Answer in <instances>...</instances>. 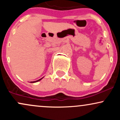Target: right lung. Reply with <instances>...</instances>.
I'll list each match as a JSON object with an SVG mask.
<instances>
[{
    "mask_svg": "<svg viewBox=\"0 0 120 120\" xmlns=\"http://www.w3.org/2000/svg\"><path fill=\"white\" fill-rule=\"evenodd\" d=\"M43 78H41V79H38V80H37V81H34V82H31V83H34V82H38V81H39L40 80H41V79H42Z\"/></svg>",
    "mask_w": 120,
    "mask_h": 120,
    "instance_id": "add662e5",
    "label": "right lung"
}]
</instances>
